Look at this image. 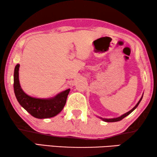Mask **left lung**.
Returning a JSON list of instances; mask_svg holds the SVG:
<instances>
[{
    "instance_id": "left-lung-1",
    "label": "left lung",
    "mask_w": 157,
    "mask_h": 157,
    "mask_svg": "<svg viewBox=\"0 0 157 157\" xmlns=\"http://www.w3.org/2000/svg\"><path fill=\"white\" fill-rule=\"evenodd\" d=\"M141 99H142V97H141V98H140V100H139V101L136 104V106H135L134 108H133L132 110L131 111H128L127 113H124V114H123L122 116H121V117H118V118H113V119H103V118H101V119L103 121H106V122H115V121H121V119H123L124 118H125L126 116H128V114H130L136 108L137 106H138V105L139 104V103H140V101H141Z\"/></svg>"
}]
</instances>
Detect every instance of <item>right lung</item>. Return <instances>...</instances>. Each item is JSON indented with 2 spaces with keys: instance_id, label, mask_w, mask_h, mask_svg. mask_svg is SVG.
I'll return each mask as SVG.
<instances>
[{
  "instance_id": "right-lung-1",
  "label": "right lung",
  "mask_w": 157,
  "mask_h": 157,
  "mask_svg": "<svg viewBox=\"0 0 157 157\" xmlns=\"http://www.w3.org/2000/svg\"><path fill=\"white\" fill-rule=\"evenodd\" d=\"M19 66L20 65L17 64L14 69L13 88L15 95L21 106L37 119L53 117L61 112L65 106L70 89L66 90L55 97L48 99L31 97L23 92L20 86L18 79Z\"/></svg>"
}]
</instances>
